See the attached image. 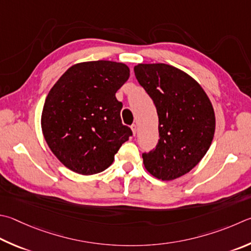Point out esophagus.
<instances>
[{
    "mask_svg": "<svg viewBox=\"0 0 251 251\" xmlns=\"http://www.w3.org/2000/svg\"><path fill=\"white\" fill-rule=\"evenodd\" d=\"M130 128H131V130H133V134L136 135V130H137V127H136V125L133 124V125L130 126Z\"/></svg>",
    "mask_w": 251,
    "mask_h": 251,
    "instance_id": "34e87169",
    "label": "esophagus"
}]
</instances>
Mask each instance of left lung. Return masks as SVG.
<instances>
[{"mask_svg": "<svg viewBox=\"0 0 251 251\" xmlns=\"http://www.w3.org/2000/svg\"><path fill=\"white\" fill-rule=\"evenodd\" d=\"M136 79L156 105L159 140L143 153L150 175L171 181L190 172L207 152L215 133V114L202 86L166 63H139Z\"/></svg>", "mask_w": 251, "mask_h": 251, "instance_id": "8db88e82", "label": "left lung"}]
</instances>
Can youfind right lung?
<instances>
[{
	"mask_svg": "<svg viewBox=\"0 0 251 251\" xmlns=\"http://www.w3.org/2000/svg\"><path fill=\"white\" fill-rule=\"evenodd\" d=\"M129 78L122 62L98 60L70 67L49 91L42 129L52 153L68 169L84 176L110 167L133 133L122 124L115 93Z\"/></svg>",
	"mask_w": 251,
	"mask_h": 251,
	"instance_id": "obj_1",
	"label": "right lung"
}]
</instances>
